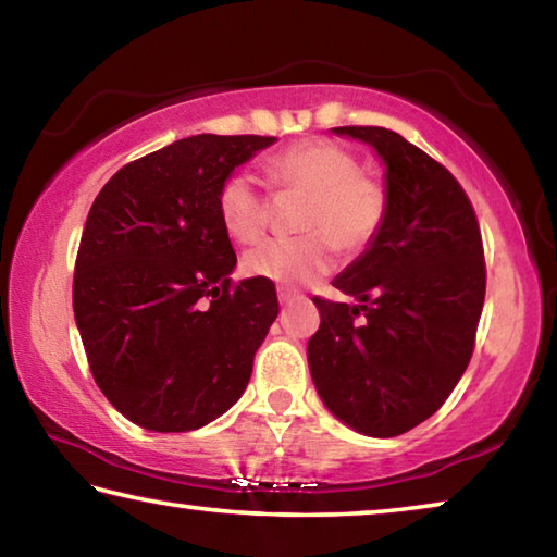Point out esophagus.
<instances>
[{
    "label": "esophagus",
    "instance_id": "34e87169",
    "mask_svg": "<svg viewBox=\"0 0 557 557\" xmlns=\"http://www.w3.org/2000/svg\"><path fill=\"white\" fill-rule=\"evenodd\" d=\"M277 299H280V305H292V301H295V299H301V295H299L297 289L280 287V289H277Z\"/></svg>",
    "mask_w": 557,
    "mask_h": 557
}]
</instances>
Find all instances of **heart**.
I'll list each match as a JSON object with an SVG mask.
<instances>
[{
  "label": "heart",
  "mask_w": 557,
  "mask_h": 557,
  "mask_svg": "<svg viewBox=\"0 0 557 557\" xmlns=\"http://www.w3.org/2000/svg\"><path fill=\"white\" fill-rule=\"evenodd\" d=\"M268 176L280 191L309 196L299 219V238L270 240L250 250L243 270L250 277L307 285L336 262V250L361 252L383 228L388 191L363 174L348 149L309 139L268 159ZM219 219L238 243H258L270 225V196L248 172H233L219 188Z\"/></svg>",
  "instance_id": "1"
}]
</instances>
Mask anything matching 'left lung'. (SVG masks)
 Here are the masks:
<instances>
[{
    "instance_id": "left-lung-1",
    "label": "left lung",
    "mask_w": 557,
    "mask_h": 557,
    "mask_svg": "<svg viewBox=\"0 0 557 557\" xmlns=\"http://www.w3.org/2000/svg\"><path fill=\"white\" fill-rule=\"evenodd\" d=\"M332 132L381 157L388 213L334 280L358 305L314 297L322 324L307 361L344 425L395 437L435 414L467 371L486 292L482 233L457 178L398 132Z\"/></svg>"
}]
</instances>
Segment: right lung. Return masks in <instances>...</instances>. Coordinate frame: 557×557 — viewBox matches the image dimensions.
<instances>
[{"instance_id":"obj_1","label":"right lung","mask_w":557,"mask_h":557,"mask_svg":"<svg viewBox=\"0 0 557 557\" xmlns=\"http://www.w3.org/2000/svg\"><path fill=\"white\" fill-rule=\"evenodd\" d=\"M275 137L196 135L100 188L73 277L75 324L102 395L135 425L188 432L233 408L280 305L270 280L233 285L219 188Z\"/></svg>"}]
</instances>
